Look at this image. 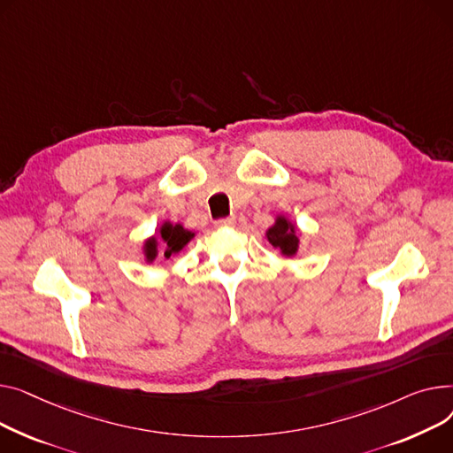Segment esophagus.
Wrapping results in <instances>:
<instances>
[{"instance_id":"34e87169","label":"esophagus","mask_w":453,"mask_h":453,"mask_svg":"<svg viewBox=\"0 0 453 453\" xmlns=\"http://www.w3.org/2000/svg\"><path fill=\"white\" fill-rule=\"evenodd\" d=\"M234 223H235V218H223V219L216 221L218 226H232Z\"/></svg>"}]
</instances>
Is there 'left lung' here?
I'll return each instance as SVG.
<instances>
[{
    "instance_id": "1",
    "label": "left lung",
    "mask_w": 453,
    "mask_h": 453,
    "mask_svg": "<svg viewBox=\"0 0 453 453\" xmlns=\"http://www.w3.org/2000/svg\"><path fill=\"white\" fill-rule=\"evenodd\" d=\"M269 235V242L273 243V247L280 249L285 256H292L296 254L298 249V237L295 234V228L288 225L287 219L278 218L276 225L273 228H269L267 232Z\"/></svg>"
}]
</instances>
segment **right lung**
<instances>
[{
  "label": "right lung",
  "mask_w": 453,
  "mask_h": 453,
  "mask_svg": "<svg viewBox=\"0 0 453 453\" xmlns=\"http://www.w3.org/2000/svg\"><path fill=\"white\" fill-rule=\"evenodd\" d=\"M161 237H163V249H165V257L168 259L172 254H177L186 243L194 237L192 232L184 230L180 225H170L166 223L161 228ZM157 256V237H153L150 243H146V257L151 261Z\"/></svg>",
  "instance_id": "obj_1"
}]
</instances>
